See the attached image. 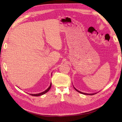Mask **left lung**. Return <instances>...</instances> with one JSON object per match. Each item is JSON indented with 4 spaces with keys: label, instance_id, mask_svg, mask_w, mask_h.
I'll return each instance as SVG.
<instances>
[{
    "label": "left lung",
    "instance_id": "8db88e82",
    "mask_svg": "<svg viewBox=\"0 0 122 122\" xmlns=\"http://www.w3.org/2000/svg\"><path fill=\"white\" fill-rule=\"evenodd\" d=\"M75 88V90L76 91H77V92H79V93H81V94H84V95H95V94H86V93H82V92H80V91H78V90H76V88Z\"/></svg>",
    "mask_w": 122,
    "mask_h": 122
}]
</instances>
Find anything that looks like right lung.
<instances>
[{
  "label": "right lung",
  "mask_w": 122,
  "mask_h": 122,
  "mask_svg": "<svg viewBox=\"0 0 122 122\" xmlns=\"http://www.w3.org/2000/svg\"><path fill=\"white\" fill-rule=\"evenodd\" d=\"M51 87V83L50 84V86H49L48 88L45 91H44V92H42V93H39V94H30V95H31V96H39L44 95V94H45V93H47V92H48V91H49V90L50 89Z\"/></svg>",
  "instance_id": "1"
}]
</instances>
